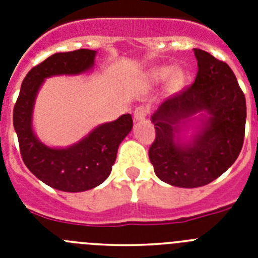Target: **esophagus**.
I'll return each instance as SVG.
<instances>
[{
	"mask_svg": "<svg viewBox=\"0 0 258 258\" xmlns=\"http://www.w3.org/2000/svg\"><path fill=\"white\" fill-rule=\"evenodd\" d=\"M147 115H149V108H147V107L138 106L134 109V118H136L137 121H142V120H145Z\"/></svg>",
	"mask_w": 258,
	"mask_h": 258,
	"instance_id": "esophagus-1",
	"label": "esophagus"
}]
</instances>
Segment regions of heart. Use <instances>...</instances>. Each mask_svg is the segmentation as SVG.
I'll list each match as a JSON object with an SVG mask.
<instances>
[{"mask_svg":"<svg viewBox=\"0 0 258 258\" xmlns=\"http://www.w3.org/2000/svg\"><path fill=\"white\" fill-rule=\"evenodd\" d=\"M169 76L170 77V84L172 86H179L183 84V80H184V74L182 72L181 70H175L172 67H160V68H156L150 74V77H151L154 81H164L166 80Z\"/></svg>","mask_w":258,"mask_h":258,"instance_id":"1","label":"heart"}]
</instances>
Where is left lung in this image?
<instances>
[{
    "label": "left lung",
    "instance_id": "obj_1",
    "mask_svg": "<svg viewBox=\"0 0 258 258\" xmlns=\"http://www.w3.org/2000/svg\"><path fill=\"white\" fill-rule=\"evenodd\" d=\"M198 74L192 85L169 97L151 120L154 143L149 150L155 174L177 187H200L226 172L238 159L244 142L245 106L231 68L204 50L195 49ZM206 110L209 120L188 145L175 142L177 123Z\"/></svg>",
    "mask_w": 258,
    "mask_h": 258
}]
</instances>
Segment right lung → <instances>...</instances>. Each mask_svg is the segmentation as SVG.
<instances>
[{"instance_id":"1","label":"right lung","mask_w":258,"mask_h":258,"mask_svg":"<svg viewBox=\"0 0 258 258\" xmlns=\"http://www.w3.org/2000/svg\"><path fill=\"white\" fill-rule=\"evenodd\" d=\"M95 51L79 49L56 52L35 66L24 77L14 106L13 121L22 159L26 166L47 186L67 192L95 187L111 173L118 145L133 127L129 113L112 122L102 124L68 149H50L32 131V109L41 84L55 75H77L94 64Z\"/></svg>"}]
</instances>
